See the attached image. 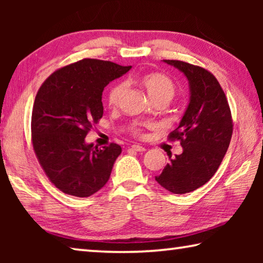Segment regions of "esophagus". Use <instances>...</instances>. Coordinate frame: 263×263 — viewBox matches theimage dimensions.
<instances>
[{
	"instance_id": "obj_1",
	"label": "esophagus",
	"mask_w": 263,
	"mask_h": 263,
	"mask_svg": "<svg viewBox=\"0 0 263 263\" xmlns=\"http://www.w3.org/2000/svg\"><path fill=\"white\" fill-rule=\"evenodd\" d=\"M131 148H132L133 151H136V152H144V151H146V148L144 147V146L138 145V144L132 145V146H131Z\"/></svg>"
}]
</instances>
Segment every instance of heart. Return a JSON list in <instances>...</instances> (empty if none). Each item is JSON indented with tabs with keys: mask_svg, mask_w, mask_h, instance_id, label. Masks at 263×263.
<instances>
[{
	"mask_svg": "<svg viewBox=\"0 0 263 263\" xmlns=\"http://www.w3.org/2000/svg\"><path fill=\"white\" fill-rule=\"evenodd\" d=\"M138 82L141 84V87L145 89L147 95L153 101L159 99H168L171 101L173 96L175 94V84L174 82L169 79L167 75L158 72L147 73L139 77ZM124 83H116L109 89L108 96H106V101H108L109 105H116L118 103L119 99L124 91ZM149 124H133L131 126L132 132L135 135L139 136L142 132V127H149Z\"/></svg>",
	"mask_w": 263,
	"mask_h": 263,
	"instance_id": "1",
	"label": "heart"
}]
</instances>
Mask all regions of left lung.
I'll use <instances>...</instances> for the list:
<instances>
[{"instance_id": "1", "label": "left lung", "mask_w": 263, "mask_h": 263, "mask_svg": "<svg viewBox=\"0 0 263 263\" xmlns=\"http://www.w3.org/2000/svg\"><path fill=\"white\" fill-rule=\"evenodd\" d=\"M181 70L189 81L188 108L169 140H180L183 152L171 159L158 183L173 194L194 191L215 175L229 148L233 132L228 99L215 75L199 66L163 60Z\"/></svg>"}]
</instances>
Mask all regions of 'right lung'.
Listing matches in <instances>:
<instances>
[{
	"instance_id": "obj_1",
	"label": "right lung",
	"mask_w": 263,
	"mask_h": 263,
	"mask_svg": "<svg viewBox=\"0 0 263 263\" xmlns=\"http://www.w3.org/2000/svg\"><path fill=\"white\" fill-rule=\"evenodd\" d=\"M131 66L82 59L52 73L35 95L31 135L46 176L62 193L89 197L108 182L122 153L115 142L103 148L86 136L103 116L102 92Z\"/></svg>"
}]
</instances>
